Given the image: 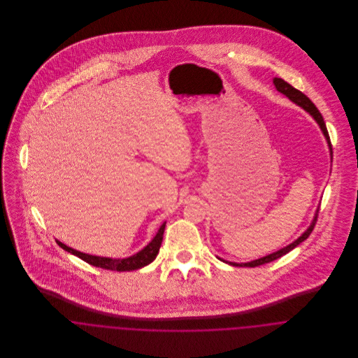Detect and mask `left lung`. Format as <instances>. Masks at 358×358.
Segmentation results:
<instances>
[{
    "mask_svg": "<svg viewBox=\"0 0 358 358\" xmlns=\"http://www.w3.org/2000/svg\"><path fill=\"white\" fill-rule=\"evenodd\" d=\"M273 84H274L275 90H277L280 94L285 95L291 102H294L296 106L302 107L305 111H307V113L314 118V121L318 124L320 129L322 131V134H324V136H325V139H327V143H328V148H329V154H331V159H332V146H331L329 135H328V131H327V127H325L324 118H322L321 113L318 111V108L314 106V103L311 102L305 94H302L301 91L295 90L292 85H289V84H288L287 81H284L282 78H277V77H275V78H273ZM317 216H318V209L315 210V215H314V217H313V222L310 223V226L307 227L306 231H305L299 238H296V240H295V241H292L289 245H287V247H284V248H281V250H278V251H275V252H273V254H270V255L263 256V257H259V259L251 260V262H247V263H236V262H227V260H223V259H220V257H219V259H220V260H223V262H226V263H229V264H231V266H241V267H256V266H260V264H264V263L273 262V260H275V259H278V257H281V256L288 254L289 251H292L294 248H296L301 243H303V241L306 240L307 237L310 236V233L313 231L314 226H315Z\"/></svg>",
    "mask_w": 358,
    "mask_h": 358,
    "instance_id": "obj_1",
    "label": "left lung"
}]
</instances>
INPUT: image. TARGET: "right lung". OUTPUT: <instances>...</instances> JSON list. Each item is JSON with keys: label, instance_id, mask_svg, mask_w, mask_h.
I'll return each mask as SVG.
<instances>
[{"label": "right lung", "instance_id": "right-lung-1", "mask_svg": "<svg viewBox=\"0 0 358 358\" xmlns=\"http://www.w3.org/2000/svg\"><path fill=\"white\" fill-rule=\"evenodd\" d=\"M165 223L164 222L157 234L154 236L153 240L139 252H136L135 255L128 256L124 259H113V257H104V256L90 255V254H84L80 252L77 250H73L67 245H64L63 243H60L59 240H56L57 245L60 248H63L64 251L73 254V255L78 256L80 259H83L84 262L96 266V267H102V268H107V270H114V271H132V270H138L141 267H145L148 264H150L155 259V256L158 255L161 243H162V236H164V230H165Z\"/></svg>", "mask_w": 358, "mask_h": 358}]
</instances>
